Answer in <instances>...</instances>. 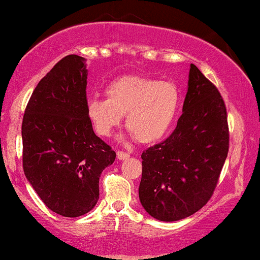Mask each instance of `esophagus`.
<instances>
[{
	"label": "esophagus",
	"instance_id": "obj_1",
	"mask_svg": "<svg viewBox=\"0 0 260 260\" xmlns=\"http://www.w3.org/2000/svg\"><path fill=\"white\" fill-rule=\"evenodd\" d=\"M130 155L127 152H124V151H117V158L119 160H124L126 159V158H129Z\"/></svg>",
	"mask_w": 260,
	"mask_h": 260
}]
</instances>
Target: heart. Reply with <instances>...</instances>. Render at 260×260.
Instances as JSON below:
<instances>
[{"label": "heart", "instance_id": "b5f03b06", "mask_svg": "<svg viewBox=\"0 0 260 260\" xmlns=\"http://www.w3.org/2000/svg\"><path fill=\"white\" fill-rule=\"evenodd\" d=\"M107 100L92 97L86 115L96 133L111 136L126 115L125 125L142 144H153L171 133L182 95L176 83L144 75H124L105 86Z\"/></svg>", "mask_w": 260, "mask_h": 260}]
</instances>
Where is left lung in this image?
<instances>
[{
    "mask_svg": "<svg viewBox=\"0 0 260 260\" xmlns=\"http://www.w3.org/2000/svg\"><path fill=\"white\" fill-rule=\"evenodd\" d=\"M187 85L174 133L142 153L139 201L161 221L189 217L210 201L229 152L226 107L216 85L194 64Z\"/></svg>",
    "mask_w": 260,
    "mask_h": 260,
    "instance_id": "obj_1",
    "label": "left lung"
}]
</instances>
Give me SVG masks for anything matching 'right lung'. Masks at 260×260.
<instances>
[{"mask_svg": "<svg viewBox=\"0 0 260 260\" xmlns=\"http://www.w3.org/2000/svg\"><path fill=\"white\" fill-rule=\"evenodd\" d=\"M85 59L68 55L34 90L22 122L24 175L51 211L80 217L100 197V177L116 152L86 115Z\"/></svg>", "mask_w": 260, "mask_h": 260, "instance_id": "add662e5", "label": "right lung"}]
</instances>
